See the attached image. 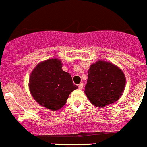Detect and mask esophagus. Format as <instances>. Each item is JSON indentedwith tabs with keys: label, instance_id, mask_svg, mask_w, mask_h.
Returning a JSON list of instances; mask_svg holds the SVG:
<instances>
[{
	"label": "esophagus",
	"instance_id": "esophagus-1",
	"mask_svg": "<svg viewBox=\"0 0 147 147\" xmlns=\"http://www.w3.org/2000/svg\"><path fill=\"white\" fill-rule=\"evenodd\" d=\"M83 87H84V84H83V83H81V84H79V85H78V88H79L80 90L83 89Z\"/></svg>",
	"mask_w": 147,
	"mask_h": 147
}]
</instances>
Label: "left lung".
Masks as SVG:
<instances>
[{"label": "left lung", "instance_id": "8db88e82", "mask_svg": "<svg viewBox=\"0 0 147 147\" xmlns=\"http://www.w3.org/2000/svg\"><path fill=\"white\" fill-rule=\"evenodd\" d=\"M125 84V76L120 68L109 62L97 60L88 70L84 93L94 106L105 107L119 100Z\"/></svg>", "mask_w": 147, "mask_h": 147}]
</instances>
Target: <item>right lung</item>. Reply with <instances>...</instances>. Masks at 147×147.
I'll list each match as a JSON object with an SVG mask.
<instances>
[{
	"label": "right lung",
	"instance_id": "add662e5",
	"mask_svg": "<svg viewBox=\"0 0 147 147\" xmlns=\"http://www.w3.org/2000/svg\"><path fill=\"white\" fill-rule=\"evenodd\" d=\"M63 63L57 58L39 63L32 70L28 88L32 97L40 106L56 111L65 104L69 94L76 90L69 73L62 69Z\"/></svg>",
	"mask_w": 147,
	"mask_h": 147
}]
</instances>
